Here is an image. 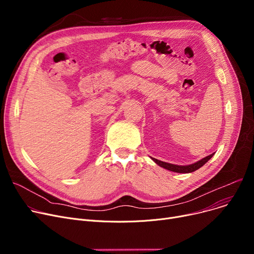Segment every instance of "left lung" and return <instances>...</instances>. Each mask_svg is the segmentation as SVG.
<instances>
[{
	"label": "left lung",
	"instance_id": "1",
	"mask_svg": "<svg viewBox=\"0 0 254 254\" xmlns=\"http://www.w3.org/2000/svg\"><path fill=\"white\" fill-rule=\"evenodd\" d=\"M213 155H214V153L211 154V155H209V156L205 157V158H203L202 160H200V161H198V162H196V163L191 164V165H188V166H178V165H174V164H170V163H166V162H162V161L157 160V159H155V158H152V159H153V161H154L155 163L158 164L159 166H161V167H163V168H165V169H167V170H170V171H173V172H177V173H190V172H192V171H196V170H198L199 168H201V167L204 165V164H206L208 161H209V160L212 158Z\"/></svg>",
	"mask_w": 254,
	"mask_h": 254
}]
</instances>
